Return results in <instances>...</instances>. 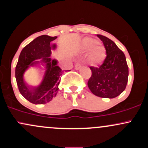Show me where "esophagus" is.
I'll use <instances>...</instances> for the list:
<instances>
[{
	"label": "esophagus",
	"instance_id": "1",
	"mask_svg": "<svg viewBox=\"0 0 148 148\" xmlns=\"http://www.w3.org/2000/svg\"><path fill=\"white\" fill-rule=\"evenodd\" d=\"M81 64H80V63H76V64H75V69H79L80 68H81Z\"/></svg>",
	"mask_w": 148,
	"mask_h": 148
}]
</instances>
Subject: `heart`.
<instances>
[{"mask_svg": "<svg viewBox=\"0 0 148 148\" xmlns=\"http://www.w3.org/2000/svg\"><path fill=\"white\" fill-rule=\"evenodd\" d=\"M81 50L88 52V60L92 65L101 64L106 56V49L95 39L85 38L81 44Z\"/></svg>", "mask_w": 148, "mask_h": 148, "instance_id": "obj_1", "label": "heart"}]
</instances>
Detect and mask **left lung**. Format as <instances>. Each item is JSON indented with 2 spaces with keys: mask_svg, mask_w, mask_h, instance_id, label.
<instances>
[{
  "mask_svg": "<svg viewBox=\"0 0 148 148\" xmlns=\"http://www.w3.org/2000/svg\"><path fill=\"white\" fill-rule=\"evenodd\" d=\"M106 57L99 67H90L92 76L88 86L95 95L102 98H115L125 90L128 81L129 68L124 53L115 42L101 35Z\"/></svg>",
  "mask_w": 148,
  "mask_h": 148,
  "instance_id": "left-lung-1",
  "label": "left lung"
}]
</instances>
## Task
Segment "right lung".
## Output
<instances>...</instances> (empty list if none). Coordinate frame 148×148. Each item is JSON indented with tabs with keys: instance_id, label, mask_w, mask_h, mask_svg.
Segmentation results:
<instances>
[{
	"instance_id": "1",
	"label": "right lung",
	"mask_w": 148,
	"mask_h": 148,
	"mask_svg": "<svg viewBox=\"0 0 148 148\" xmlns=\"http://www.w3.org/2000/svg\"><path fill=\"white\" fill-rule=\"evenodd\" d=\"M57 37L41 35L33 40L22 49L15 69V77L20 93L34 104H44L49 102L56 96L60 76L64 70L58 66V60L51 58V42ZM56 48V45L52 46ZM40 59V61L37 60ZM41 64L45 66L42 81L39 86H31L24 81L23 74L30 66ZM66 71V70H65Z\"/></svg>"
}]
</instances>
